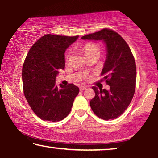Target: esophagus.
<instances>
[{"label": "esophagus", "instance_id": "esophagus-1", "mask_svg": "<svg viewBox=\"0 0 158 158\" xmlns=\"http://www.w3.org/2000/svg\"><path fill=\"white\" fill-rule=\"evenodd\" d=\"M86 88H87V87H86V86H81V87H80V90L83 91V90H85Z\"/></svg>", "mask_w": 158, "mask_h": 158}]
</instances>
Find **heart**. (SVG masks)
Here are the masks:
<instances>
[{
    "instance_id": "heart-1",
    "label": "heart",
    "mask_w": 158,
    "mask_h": 158,
    "mask_svg": "<svg viewBox=\"0 0 158 158\" xmlns=\"http://www.w3.org/2000/svg\"><path fill=\"white\" fill-rule=\"evenodd\" d=\"M83 49L84 54L87 57L94 55H100L101 47L98 44L94 42H87L83 45ZM70 56V51L69 50L66 53V61H68L69 57Z\"/></svg>"
}]
</instances>
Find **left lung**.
I'll use <instances>...</instances> for the list:
<instances>
[{
    "mask_svg": "<svg viewBox=\"0 0 158 158\" xmlns=\"http://www.w3.org/2000/svg\"><path fill=\"white\" fill-rule=\"evenodd\" d=\"M81 39L103 40L106 43V60L101 75L110 90L92 87L95 97L90 105L98 117L115 119L127 109L135 94L137 78L135 57L124 39L112 29H103Z\"/></svg>",
    "mask_w": 158,
    "mask_h": 158,
    "instance_id": "left-lung-1",
    "label": "left lung"
}]
</instances>
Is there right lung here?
Instances as JSON below:
<instances>
[{
	"label": "right lung",
	"mask_w": 158,
	"mask_h": 158,
	"mask_svg": "<svg viewBox=\"0 0 158 158\" xmlns=\"http://www.w3.org/2000/svg\"><path fill=\"white\" fill-rule=\"evenodd\" d=\"M78 36L46 34L29 49L22 68L23 94L38 117L59 122L70 114L79 93L74 84L55 85L60 69L64 68V52Z\"/></svg>",
	"instance_id": "obj_1"
}]
</instances>
